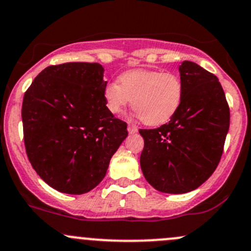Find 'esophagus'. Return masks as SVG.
<instances>
[{
    "instance_id": "1",
    "label": "esophagus",
    "mask_w": 251,
    "mask_h": 251,
    "mask_svg": "<svg viewBox=\"0 0 251 251\" xmlns=\"http://www.w3.org/2000/svg\"><path fill=\"white\" fill-rule=\"evenodd\" d=\"M127 130H128V133L133 134V133H136L137 131H138V127H137V126L134 125V124L130 123V124H128V126H127Z\"/></svg>"
}]
</instances>
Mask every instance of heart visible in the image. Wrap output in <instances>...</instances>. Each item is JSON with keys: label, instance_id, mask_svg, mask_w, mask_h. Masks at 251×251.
Wrapping results in <instances>:
<instances>
[{"label": "heart", "instance_id": "heart-1", "mask_svg": "<svg viewBox=\"0 0 251 251\" xmlns=\"http://www.w3.org/2000/svg\"><path fill=\"white\" fill-rule=\"evenodd\" d=\"M108 110L119 114L131 101L148 125H160L176 114L183 100V83L171 72L132 70L123 73L118 81L104 86Z\"/></svg>", "mask_w": 251, "mask_h": 251}]
</instances>
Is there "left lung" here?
Here are the masks:
<instances>
[{
    "instance_id": "1",
    "label": "left lung",
    "mask_w": 251,
    "mask_h": 251,
    "mask_svg": "<svg viewBox=\"0 0 251 251\" xmlns=\"http://www.w3.org/2000/svg\"><path fill=\"white\" fill-rule=\"evenodd\" d=\"M183 100L170 123L139 130L141 168L161 192L184 194L202 185L218 167L230 127V107L213 73L191 61L179 67Z\"/></svg>"
}]
</instances>
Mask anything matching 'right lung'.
<instances>
[{
    "label": "right lung",
    "mask_w": 251,
    "mask_h": 251,
    "mask_svg": "<svg viewBox=\"0 0 251 251\" xmlns=\"http://www.w3.org/2000/svg\"><path fill=\"white\" fill-rule=\"evenodd\" d=\"M104 68L67 62L44 68L24 95V142L37 174L60 192L80 195L104 178L127 137V124L108 110Z\"/></svg>",
    "instance_id": "1"
}]
</instances>
